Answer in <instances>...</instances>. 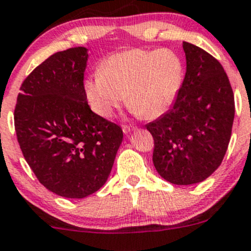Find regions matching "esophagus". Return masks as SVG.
<instances>
[{"label": "esophagus", "instance_id": "1", "mask_svg": "<svg viewBox=\"0 0 251 251\" xmlns=\"http://www.w3.org/2000/svg\"><path fill=\"white\" fill-rule=\"evenodd\" d=\"M135 129H136L135 126H129V125H125V126H123V131H125V134L131 133V131L135 130Z\"/></svg>", "mask_w": 251, "mask_h": 251}]
</instances>
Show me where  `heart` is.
Wrapping results in <instances>:
<instances>
[{
	"instance_id": "1",
	"label": "heart",
	"mask_w": 251,
	"mask_h": 251,
	"mask_svg": "<svg viewBox=\"0 0 251 251\" xmlns=\"http://www.w3.org/2000/svg\"><path fill=\"white\" fill-rule=\"evenodd\" d=\"M183 64L170 49L130 48L110 54L98 74L84 81V94L97 115L110 118L122 105L154 120L174 104L183 81Z\"/></svg>"
}]
</instances>
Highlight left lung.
Masks as SVG:
<instances>
[{
  "label": "left lung",
  "mask_w": 251,
  "mask_h": 251,
  "mask_svg": "<svg viewBox=\"0 0 251 251\" xmlns=\"http://www.w3.org/2000/svg\"><path fill=\"white\" fill-rule=\"evenodd\" d=\"M186 74L174 105L146 125L154 141V168L175 185H192L221 164L231 139L234 97L219 60L204 49L182 43Z\"/></svg>",
  "instance_id": "1"
}]
</instances>
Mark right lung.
Here are the masks:
<instances>
[{
  "label": "right lung",
  "mask_w": 251,
  "mask_h": 251,
  "mask_svg": "<svg viewBox=\"0 0 251 251\" xmlns=\"http://www.w3.org/2000/svg\"><path fill=\"white\" fill-rule=\"evenodd\" d=\"M87 48L58 51L24 79L14 126L25 161L55 195L84 198L106 182L122 128L90 110L84 94Z\"/></svg>",
  "instance_id": "1"
}]
</instances>
